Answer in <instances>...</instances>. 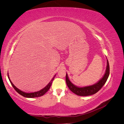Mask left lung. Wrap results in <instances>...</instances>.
Segmentation results:
<instances>
[{"label": "left lung", "instance_id": "8db88e82", "mask_svg": "<svg viewBox=\"0 0 124 124\" xmlns=\"http://www.w3.org/2000/svg\"><path fill=\"white\" fill-rule=\"evenodd\" d=\"M110 74V67L108 62L107 60V66L106 68V72L102 78L97 83L88 86H85L83 87H79L73 84L69 80L68 75L66 73V82L67 86L71 92H72L75 94L80 96H87L95 94L98 92L99 90L103 87V86L106 83L108 78Z\"/></svg>", "mask_w": 124, "mask_h": 124}]
</instances>
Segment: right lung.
I'll use <instances>...</instances> for the list:
<instances>
[{
  "mask_svg": "<svg viewBox=\"0 0 124 124\" xmlns=\"http://www.w3.org/2000/svg\"><path fill=\"white\" fill-rule=\"evenodd\" d=\"M55 76H56V75H55L54 77L52 79V80L50 82V83H48L46 86V87H45L44 88H43V89H42L41 90H40V91H38V92H34V93H25V92H22V91H21V90H20L19 89H18L17 87H16V86L14 85V84L12 83V82L11 81L10 78H9V77L8 73V77L9 78V81L10 82L11 85H12V86H13V87L14 88V89L16 90V91L18 93H19V94H20L22 96H23V97H26V98H35V97H40V96H42L44 94H45V93H46L48 91V89H50L51 86L52 85V82H53V81L54 80Z\"/></svg>",
  "mask_w": 124,
  "mask_h": 124,
  "instance_id": "right-lung-1",
  "label": "right lung"
}]
</instances>
